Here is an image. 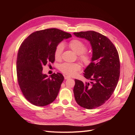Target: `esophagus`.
I'll list each match as a JSON object with an SVG mask.
<instances>
[{
    "instance_id": "34e87169",
    "label": "esophagus",
    "mask_w": 135,
    "mask_h": 135,
    "mask_svg": "<svg viewBox=\"0 0 135 135\" xmlns=\"http://www.w3.org/2000/svg\"><path fill=\"white\" fill-rule=\"evenodd\" d=\"M70 76H65V79H70Z\"/></svg>"
}]
</instances>
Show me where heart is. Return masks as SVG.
I'll use <instances>...</instances> for the list:
<instances>
[{"instance_id": "heart-1", "label": "heart", "mask_w": 135, "mask_h": 135, "mask_svg": "<svg viewBox=\"0 0 135 135\" xmlns=\"http://www.w3.org/2000/svg\"><path fill=\"white\" fill-rule=\"evenodd\" d=\"M69 46L75 54L79 55V59L84 65H88L91 62L92 55L85 52L87 46L82 41L79 39H73L69 42ZM64 46L62 43L59 44L56 47L54 55L56 60L61 59ZM80 65L78 63H64L60 66V71L69 76H73L80 69Z\"/></svg>"}]
</instances>
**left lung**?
Segmentation results:
<instances>
[{"mask_svg":"<svg viewBox=\"0 0 135 135\" xmlns=\"http://www.w3.org/2000/svg\"><path fill=\"white\" fill-rule=\"evenodd\" d=\"M74 34L88 40L92 50L91 62L84 71V76L91 81L75 79V99L81 107L95 109L103 105L117 87L120 75L119 55L110 39L99 32L87 31Z\"/></svg>","mask_w":135,"mask_h":135,"instance_id":"1","label":"left lung"}]
</instances>
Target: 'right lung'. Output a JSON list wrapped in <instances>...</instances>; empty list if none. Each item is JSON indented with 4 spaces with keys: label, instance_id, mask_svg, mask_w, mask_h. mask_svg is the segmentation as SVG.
<instances>
[{
    "label": "right lung",
    "instance_id": "add662e5",
    "mask_svg": "<svg viewBox=\"0 0 135 135\" xmlns=\"http://www.w3.org/2000/svg\"><path fill=\"white\" fill-rule=\"evenodd\" d=\"M71 35L58 28L35 31L24 40L17 54V80L23 96L32 104L44 107L52 103L58 95L64 79L62 74L50 77L43 74V67L54 63L57 46Z\"/></svg>",
    "mask_w": 135,
    "mask_h": 135
}]
</instances>
